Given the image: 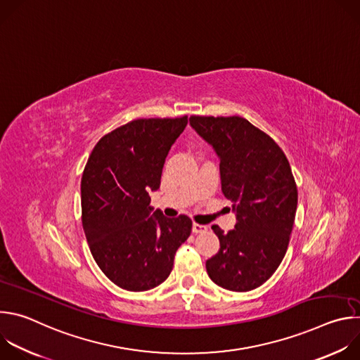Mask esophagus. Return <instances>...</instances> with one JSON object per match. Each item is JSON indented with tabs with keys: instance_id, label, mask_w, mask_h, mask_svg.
Returning <instances> with one entry per match:
<instances>
[{
	"instance_id": "esophagus-1",
	"label": "esophagus",
	"mask_w": 360,
	"mask_h": 360,
	"mask_svg": "<svg viewBox=\"0 0 360 360\" xmlns=\"http://www.w3.org/2000/svg\"><path fill=\"white\" fill-rule=\"evenodd\" d=\"M207 231H208V226H205V225H200V224H193L192 225V232L193 233H203Z\"/></svg>"
}]
</instances>
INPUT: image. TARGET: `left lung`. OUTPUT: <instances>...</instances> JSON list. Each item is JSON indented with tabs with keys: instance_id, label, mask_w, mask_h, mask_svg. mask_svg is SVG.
<instances>
[{
	"instance_id": "8db88e82",
	"label": "left lung",
	"mask_w": 360,
	"mask_h": 360,
	"mask_svg": "<svg viewBox=\"0 0 360 360\" xmlns=\"http://www.w3.org/2000/svg\"><path fill=\"white\" fill-rule=\"evenodd\" d=\"M219 157L224 195L233 202L235 229H212L221 248L207 261L221 288L248 292L265 283L286 253L297 207V188L281 146L242 117L189 118Z\"/></svg>"
}]
</instances>
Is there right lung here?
<instances>
[{
	"instance_id": "obj_1",
	"label": "right lung",
	"mask_w": 360,
	"mask_h": 360,
	"mask_svg": "<svg viewBox=\"0 0 360 360\" xmlns=\"http://www.w3.org/2000/svg\"><path fill=\"white\" fill-rule=\"evenodd\" d=\"M188 124L181 118L134 120L102 136L81 179L82 226L99 269L117 286L143 292L171 274L188 239L186 215H150L148 191L160 188L165 158Z\"/></svg>"
}]
</instances>
